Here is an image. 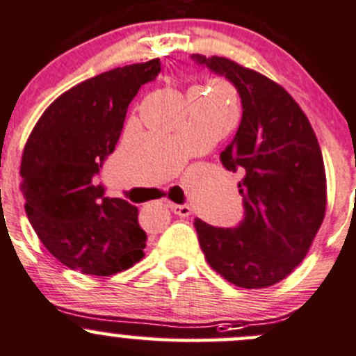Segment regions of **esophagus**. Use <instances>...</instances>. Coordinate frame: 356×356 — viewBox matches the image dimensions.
Returning a JSON list of instances; mask_svg holds the SVG:
<instances>
[{
    "instance_id": "34e87169",
    "label": "esophagus",
    "mask_w": 356,
    "mask_h": 356,
    "mask_svg": "<svg viewBox=\"0 0 356 356\" xmlns=\"http://www.w3.org/2000/svg\"><path fill=\"white\" fill-rule=\"evenodd\" d=\"M170 207H171V211L175 212V214L177 216H179V218H188L190 214H192V209H190V205H186V204H170Z\"/></svg>"
}]
</instances>
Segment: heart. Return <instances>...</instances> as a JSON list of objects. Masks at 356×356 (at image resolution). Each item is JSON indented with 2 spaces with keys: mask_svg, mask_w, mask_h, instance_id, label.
<instances>
[{
  "mask_svg": "<svg viewBox=\"0 0 356 356\" xmlns=\"http://www.w3.org/2000/svg\"><path fill=\"white\" fill-rule=\"evenodd\" d=\"M192 90H200V89H192ZM209 90H211V89H209Z\"/></svg>",
  "mask_w": 356,
  "mask_h": 356,
  "instance_id": "heart-1",
  "label": "heart"
}]
</instances>
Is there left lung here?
<instances>
[{
	"mask_svg": "<svg viewBox=\"0 0 356 356\" xmlns=\"http://www.w3.org/2000/svg\"><path fill=\"white\" fill-rule=\"evenodd\" d=\"M193 60L228 79L241 99L240 127L221 152L238 183L245 218L236 228L195 219L209 266L240 288L273 286L305 259L327 204L325 170L305 113L280 83L222 56Z\"/></svg>",
	"mask_w": 356,
	"mask_h": 356,
	"instance_id": "8db88e82",
	"label": "left lung"
}]
</instances>
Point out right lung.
Returning a JSON list of instances; mask_svg holds the SVG:
<instances>
[{
    "instance_id": "right-lung-1",
    "label": "right lung",
    "mask_w": 356,
    "mask_h": 356,
    "mask_svg": "<svg viewBox=\"0 0 356 356\" xmlns=\"http://www.w3.org/2000/svg\"><path fill=\"white\" fill-rule=\"evenodd\" d=\"M159 72L156 58L92 76L49 104L29 135L20 164L25 212L70 269L113 276L144 257L138 209L104 197L92 179L118 144L128 104Z\"/></svg>"
}]
</instances>
